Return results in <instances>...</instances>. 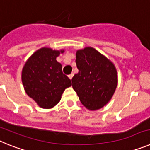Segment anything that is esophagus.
I'll return each mask as SVG.
<instances>
[{"mask_svg":"<svg viewBox=\"0 0 150 150\" xmlns=\"http://www.w3.org/2000/svg\"><path fill=\"white\" fill-rule=\"evenodd\" d=\"M73 76H74V74H70V75H68V77L70 79H72Z\"/></svg>","mask_w":150,"mask_h":150,"instance_id":"obj_1","label":"esophagus"}]
</instances>
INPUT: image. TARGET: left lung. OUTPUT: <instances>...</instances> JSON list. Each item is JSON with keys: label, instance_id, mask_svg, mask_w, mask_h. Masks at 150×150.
Here are the masks:
<instances>
[{"label": "left lung", "instance_id": "obj_1", "mask_svg": "<svg viewBox=\"0 0 150 150\" xmlns=\"http://www.w3.org/2000/svg\"><path fill=\"white\" fill-rule=\"evenodd\" d=\"M76 58L79 72L71 79L73 88L87 109H100L110 100L117 86L115 65L92 47L77 50Z\"/></svg>", "mask_w": 150, "mask_h": 150}]
</instances>
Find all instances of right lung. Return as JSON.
Returning a JSON list of instances; mask_svg holds the SVG:
<instances>
[{
    "mask_svg": "<svg viewBox=\"0 0 150 150\" xmlns=\"http://www.w3.org/2000/svg\"><path fill=\"white\" fill-rule=\"evenodd\" d=\"M64 50L43 47L28 59L22 71V81L26 94L44 109L55 107L71 81L62 73L56 58Z\"/></svg>",
    "mask_w": 150,
    "mask_h": 150,
    "instance_id": "obj_1",
    "label": "right lung"
}]
</instances>
